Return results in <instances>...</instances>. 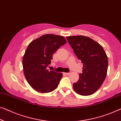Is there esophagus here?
<instances>
[{
	"mask_svg": "<svg viewBox=\"0 0 121 121\" xmlns=\"http://www.w3.org/2000/svg\"><path fill=\"white\" fill-rule=\"evenodd\" d=\"M65 74L66 75H69V74H70V73H65Z\"/></svg>",
	"mask_w": 121,
	"mask_h": 121,
	"instance_id": "34e87169",
	"label": "esophagus"
}]
</instances>
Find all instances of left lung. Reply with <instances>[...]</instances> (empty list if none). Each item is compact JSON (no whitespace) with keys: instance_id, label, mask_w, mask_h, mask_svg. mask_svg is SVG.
I'll return each mask as SVG.
<instances>
[{"instance_id":"obj_1","label":"left lung","mask_w":121,"mask_h":121,"mask_svg":"<svg viewBox=\"0 0 121 121\" xmlns=\"http://www.w3.org/2000/svg\"><path fill=\"white\" fill-rule=\"evenodd\" d=\"M77 57L83 64L82 73L73 84L78 94L89 95L96 92L107 76L108 60L102 46L91 38L84 36L66 37Z\"/></svg>"}]
</instances>
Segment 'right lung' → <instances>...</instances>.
<instances>
[{
    "label": "right lung",
    "mask_w": 121,
    "mask_h": 121,
    "mask_svg": "<svg viewBox=\"0 0 121 121\" xmlns=\"http://www.w3.org/2000/svg\"><path fill=\"white\" fill-rule=\"evenodd\" d=\"M67 43L61 36L46 34L30 42L23 58V72L32 89L41 93H48L56 89L62 74L49 71L54 53Z\"/></svg>",
    "instance_id": "right-lung-1"
}]
</instances>
